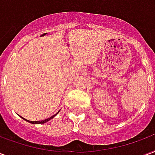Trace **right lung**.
I'll return each mask as SVG.
<instances>
[{
	"label": "right lung",
	"mask_w": 155,
	"mask_h": 155,
	"mask_svg": "<svg viewBox=\"0 0 155 155\" xmlns=\"http://www.w3.org/2000/svg\"><path fill=\"white\" fill-rule=\"evenodd\" d=\"M57 114H58V113H57ZM55 115H56V114H54V115H52V116L50 117V118H48V119H45V120H41V121H30V120H27V121H28V122H30V123H31V124H45V123H46L47 121H49L50 120H51V119H52L53 117L55 116ZM23 119H24V118H23ZM24 120H25V119H24Z\"/></svg>",
	"instance_id": "add662e5"
}]
</instances>
